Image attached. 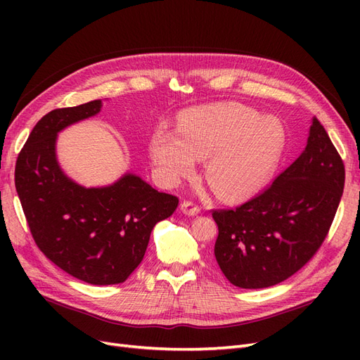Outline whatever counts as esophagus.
<instances>
[{"mask_svg": "<svg viewBox=\"0 0 360 360\" xmlns=\"http://www.w3.org/2000/svg\"><path fill=\"white\" fill-rule=\"evenodd\" d=\"M180 210L183 212V214H186V216H197L200 213V207H197L193 202L183 201L180 205Z\"/></svg>", "mask_w": 360, "mask_h": 360, "instance_id": "esophagus-1", "label": "esophagus"}]
</instances>
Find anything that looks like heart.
Instances as JSON below:
<instances>
[{
    "label": "heart",
    "mask_w": 360,
    "mask_h": 360,
    "mask_svg": "<svg viewBox=\"0 0 360 360\" xmlns=\"http://www.w3.org/2000/svg\"><path fill=\"white\" fill-rule=\"evenodd\" d=\"M285 130L278 118L242 103H214L180 114L179 129L159 126L150 156L160 179L174 184L205 159V180L224 201H242L261 189L278 165Z\"/></svg>",
    "instance_id": "b5f03b06"
}]
</instances>
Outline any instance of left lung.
Instances as JSON below:
<instances>
[{"label": "left lung", "instance_id": "1", "mask_svg": "<svg viewBox=\"0 0 360 360\" xmlns=\"http://www.w3.org/2000/svg\"><path fill=\"white\" fill-rule=\"evenodd\" d=\"M344 180V163L312 117L307 147L267 191L236 210L213 212L214 258L225 278L257 290L296 274L328 236Z\"/></svg>", "mask_w": 360, "mask_h": 360}]
</instances>
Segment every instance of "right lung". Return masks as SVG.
<instances>
[{
	"label": "right lung",
	"mask_w": 360,
	"mask_h": 360,
	"mask_svg": "<svg viewBox=\"0 0 360 360\" xmlns=\"http://www.w3.org/2000/svg\"><path fill=\"white\" fill-rule=\"evenodd\" d=\"M93 101L46 114L20 150L15 184L32 237L53 264L86 284L124 282L139 266L155 225L179 200L134 172L106 186L86 188L63 171L57 158L61 130L94 117Z\"/></svg>",
	"instance_id": "right-lung-1"
}]
</instances>
